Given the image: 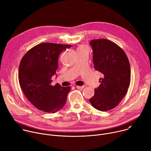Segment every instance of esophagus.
Masks as SVG:
<instances>
[{"mask_svg":"<svg viewBox=\"0 0 151 151\" xmlns=\"http://www.w3.org/2000/svg\"><path fill=\"white\" fill-rule=\"evenodd\" d=\"M76 87L78 89H83L85 87V86H76Z\"/></svg>","mask_w":151,"mask_h":151,"instance_id":"obj_1","label":"esophagus"}]
</instances>
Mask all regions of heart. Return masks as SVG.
<instances>
[{"mask_svg":"<svg viewBox=\"0 0 151 151\" xmlns=\"http://www.w3.org/2000/svg\"><path fill=\"white\" fill-rule=\"evenodd\" d=\"M84 48H85L84 47H79L78 48V50H82V49H84Z\"/></svg>","mask_w":151,"mask_h":151,"instance_id":"b5f03b06","label":"heart"}]
</instances>
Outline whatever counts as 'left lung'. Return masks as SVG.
Instances as JSON below:
<instances>
[{
	"instance_id": "obj_1",
	"label": "left lung",
	"mask_w": 151,
	"mask_h": 151,
	"mask_svg": "<svg viewBox=\"0 0 151 151\" xmlns=\"http://www.w3.org/2000/svg\"><path fill=\"white\" fill-rule=\"evenodd\" d=\"M90 44L94 68L103 75L90 101L96 109L107 111L116 107L127 92L131 79L130 63L124 51L112 41L94 39Z\"/></svg>"
}]
</instances>
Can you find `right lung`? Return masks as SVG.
<instances>
[{
	"mask_svg": "<svg viewBox=\"0 0 151 151\" xmlns=\"http://www.w3.org/2000/svg\"><path fill=\"white\" fill-rule=\"evenodd\" d=\"M72 45L43 43L30 49L21 60L18 79L20 87L35 107L54 114L66 104L70 87L51 85L56 75L58 56Z\"/></svg>",
	"mask_w": 151,
	"mask_h": 151,
	"instance_id": "obj_1",
	"label": "right lung"
}]
</instances>
